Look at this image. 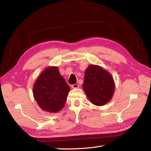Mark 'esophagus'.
<instances>
[{"instance_id": "34e87169", "label": "esophagus", "mask_w": 151, "mask_h": 151, "mask_svg": "<svg viewBox=\"0 0 151 151\" xmlns=\"http://www.w3.org/2000/svg\"><path fill=\"white\" fill-rule=\"evenodd\" d=\"M79 87V84H72V88L73 89L78 88Z\"/></svg>"}]
</instances>
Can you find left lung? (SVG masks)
Returning a JSON list of instances; mask_svg holds the SVG:
<instances>
[{"mask_svg":"<svg viewBox=\"0 0 151 151\" xmlns=\"http://www.w3.org/2000/svg\"><path fill=\"white\" fill-rule=\"evenodd\" d=\"M83 86L90 101L96 106L106 104L115 90L112 76L101 67L93 65L86 70Z\"/></svg>","mask_w":151,"mask_h":151,"instance_id":"8db88e82","label":"left lung"}]
</instances>
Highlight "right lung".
<instances>
[{"instance_id": "1", "label": "right lung", "mask_w": 151, "mask_h": 151, "mask_svg": "<svg viewBox=\"0 0 151 151\" xmlns=\"http://www.w3.org/2000/svg\"><path fill=\"white\" fill-rule=\"evenodd\" d=\"M70 88L57 67L47 68L36 80L33 95L40 107L56 113L63 108Z\"/></svg>"}]
</instances>
